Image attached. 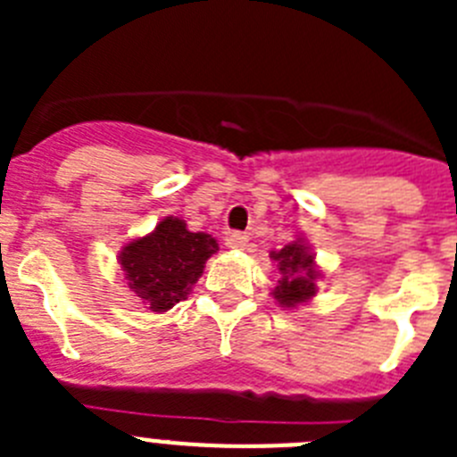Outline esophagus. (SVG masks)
Masks as SVG:
<instances>
[{"mask_svg": "<svg viewBox=\"0 0 457 457\" xmlns=\"http://www.w3.org/2000/svg\"><path fill=\"white\" fill-rule=\"evenodd\" d=\"M226 245H228V247H233V249H245L249 245V236H247V233L236 231V233H231V236L226 237Z\"/></svg>", "mask_w": 457, "mask_h": 457, "instance_id": "esophagus-1", "label": "esophagus"}]
</instances>
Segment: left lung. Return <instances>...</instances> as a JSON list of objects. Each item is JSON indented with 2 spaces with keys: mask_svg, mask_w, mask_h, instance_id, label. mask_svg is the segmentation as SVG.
<instances>
[{
  "mask_svg": "<svg viewBox=\"0 0 457 457\" xmlns=\"http://www.w3.org/2000/svg\"><path fill=\"white\" fill-rule=\"evenodd\" d=\"M270 258L277 261L278 272L284 274L272 293L278 304L297 306L316 295L318 270L313 263V253L309 252L304 242H290L284 249L270 253Z\"/></svg>",
  "mask_w": 457,
  "mask_h": 457,
  "instance_id": "obj_1",
  "label": "left lung"
}]
</instances>
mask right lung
Segmentation results:
<instances>
[{
  "instance_id": "1",
  "label": "right lung",
  "mask_w": 457,
  "mask_h": 457,
  "mask_svg": "<svg viewBox=\"0 0 457 457\" xmlns=\"http://www.w3.org/2000/svg\"><path fill=\"white\" fill-rule=\"evenodd\" d=\"M217 240L208 233L187 231L179 217H167L146 237L125 245L119 261L128 277V286L148 302L151 311H169L185 300L212 253Z\"/></svg>"
}]
</instances>
